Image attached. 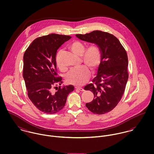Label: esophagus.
<instances>
[{
	"instance_id": "obj_1",
	"label": "esophagus",
	"mask_w": 154,
	"mask_h": 154,
	"mask_svg": "<svg viewBox=\"0 0 154 154\" xmlns=\"http://www.w3.org/2000/svg\"><path fill=\"white\" fill-rule=\"evenodd\" d=\"M75 88H76V89H78V90L81 91H84V88H81V87H75Z\"/></svg>"
}]
</instances>
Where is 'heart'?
<instances>
[{
	"mask_svg": "<svg viewBox=\"0 0 154 154\" xmlns=\"http://www.w3.org/2000/svg\"><path fill=\"white\" fill-rule=\"evenodd\" d=\"M69 49L75 54L81 56V60L86 65H82L77 68L73 69L66 76V81L68 84L81 86L85 84L89 78L90 70H95L101 60V51L97 44H90L87 47L79 41H73L69 45ZM62 51H58L56 55V62L57 66L62 71H65L66 67L61 60Z\"/></svg>",
	"mask_w": 154,
	"mask_h": 154,
	"instance_id": "obj_1",
	"label": "heart"
}]
</instances>
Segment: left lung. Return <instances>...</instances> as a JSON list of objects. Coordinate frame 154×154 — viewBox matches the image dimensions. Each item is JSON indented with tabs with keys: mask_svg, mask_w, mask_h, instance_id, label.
<instances>
[{
	"mask_svg": "<svg viewBox=\"0 0 154 154\" xmlns=\"http://www.w3.org/2000/svg\"><path fill=\"white\" fill-rule=\"evenodd\" d=\"M76 36L85 42L98 45L101 51V60L97 75L85 90L93 92V100L86 103L92 112L103 114L113 110L124 94L129 78L127 53L120 41L112 34L94 31Z\"/></svg>",
	"mask_w": 154,
	"mask_h": 154,
	"instance_id": "8db88e82",
	"label": "left lung"
}]
</instances>
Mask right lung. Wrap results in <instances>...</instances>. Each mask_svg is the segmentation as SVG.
<instances>
[{
  "mask_svg": "<svg viewBox=\"0 0 154 154\" xmlns=\"http://www.w3.org/2000/svg\"><path fill=\"white\" fill-rule=\"evenodd\" d=\"M71 38L69 35L51 34L35 38L23 54V78L28 98L41 111L54 114L62 110L73 85L63 83L57 72L56 56L58 48ZM56 88L57 91L54 90Z\"/></svg>",
  "mask_w": 154,
  "mask_h": 154,
  "instance_id": "add662e5",
  "label": "right lung"
}]
</instances>
